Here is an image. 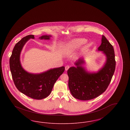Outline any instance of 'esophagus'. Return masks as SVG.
Listing matches in <instances>:
<instances>
[{"instance_id":"esophagus-1","label":"esophagus","mask_w":130,"mask_h":130,"mask_svg":"<svg viewBox=\"0 0 130 130\" xmlns=\"http://www.w3.org/2000/svg\"><path fill=\"white\" fill-rule=\"evenodd\" d=\"M69 68H70V66H68V65L66 66H65V70H66V71H67Z\"/></svg>"}]
</instances>
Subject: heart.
I'll return each instance as SVG.
<instances>
[{"label":"heart","instance_id":"1","mask_svg":"<svg viewBox=\"0 0 130 130\" xmlns=\"http://www.w3.org/2000/svg\"><path fill=\"white\" fill-rule=\"evenodd\" d=\"M84 42L83 39L77 38L72 40L69 42L67 45V50L68 51L72 52L77 49L80 47L81 45Z\"/></svg>","mask_w":130,"mask_h":130}]
</instances>
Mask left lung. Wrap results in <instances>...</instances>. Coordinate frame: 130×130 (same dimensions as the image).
<instances>
[{"instance_id":"1","label":"left lung","mask_w":130,"mask_h":130,"mask_svg":"<svg viewBox=\"0 0 130 130\" xmlns=\"http://www.w3.org/2000/svg\"><path fill=\"white\" fill-rule=\"evenodd\" d=\"M98 50L103 51L107 57L105 65L98 73H87L81 66L84 63L82 59L75 63L76 68L71 67L67 71L69 88L76 99L89 100L99 96L105 92L111 81L116 65L115 55L113 46L104 36H102Z\"/></svg>"}]
</instances>
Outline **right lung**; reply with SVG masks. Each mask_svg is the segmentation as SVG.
<instances>
[{
	"mask_svg": "<svg viewBox=\"0 0 130 130\" xmlns=\"http://www.w3.org/2000/svg\"><path fill=\"white\" fill-rule=\"evenodd\" d=\"M50 36H43L40 39H49ZM34 35L22 38L15 44L10 58V68L12 79L17 88L31 99H42L47 98L51 93L54 85L58 77L64 72L65 67L51 69L40 74H31L22 68L20 62V54L25 43Z\"/></svg>",
	"mask_w": 130,
	"mask_h": 130,
	"instance_id": "obj_1",
	"label": "right lung"
}]
</instances>
